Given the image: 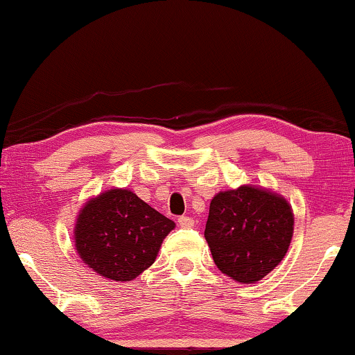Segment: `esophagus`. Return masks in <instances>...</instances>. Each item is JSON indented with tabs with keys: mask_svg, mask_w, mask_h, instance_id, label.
Returning <instances> with one entry per match:
<instances>
[{
	"mask_svg": "<svg viewBox=\"0 0 355 355\" xmlns=\"http://www.w3.org/2000/svg\"><path fill=\"white\" fill-rule=\"evenodd\" d=\"M178 225H180L182 228H191V226H195V220L190 218V216H180V218H178Z\"/></svg>",
	"mask_w": 355,
	"mask_h": 355,
	"instance_id": "1",
	"label": "esophagus"
}]
</instances>
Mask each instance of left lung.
<instances>
[{"label":"left lung","instance_id":"8db88e82","mask_svg":"<svg viewBox=\"0 0 355 355\" xmlns=\"http://www.w3.org/2000/svg\"><path fill=\"white\" fill-rule=\"evenodd\" d=\"M293 225V210L283 196L243 185L213 196L205 238L220 271L250 284L281 263Z\"/></svg>","mask_w":355,"mask_h":355}]
</instances>
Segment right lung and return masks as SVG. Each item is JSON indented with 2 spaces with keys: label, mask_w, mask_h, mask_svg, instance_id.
<instances>
[{
  "label": "right lung",
  "mask_w": 355,
  "mask_h": 355,
  "mask_svg": "<svg viewBox=\"0 0 355 355\" xmlns=\"http://www.w3.org/2000/svg\"><path fill=\"white\" fill-rule=\"evenodd\" d=\"M175 223L130 190H109L80 210L76 248L89 268L112 281H132L155 261Z\"/></svg>",
  "instance_id": "right-lung-1"
}]
</instances>
